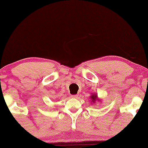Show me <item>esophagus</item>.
<instances>
[{
    "mask_svg": "<svg viewBox=\"0 0 148 148\" xmlns=\"http://www.w3.org/2000/svg\"><path fill=\"white\" fill-rule=\"evenodd\" d=\"M73 98H78V96H79V95L78 94H75V95H72L71 96Z\"/></svg>",
    "mask_w": 148,
    "mask_h": 148,
    "instance_id": "34e87169",
    "label": "esophagus"
}]
</instances>
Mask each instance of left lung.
Segmentation results:
<instances>
[{
	"label": "left lung",
	"mask_w": 148,
	"mask_h": 148,
	"mask_svg": "<svg viewBox=\"0 0 148 148\" xmlns=\"http://www.w3.org/2000/svg\"><path fill=\"white\" fill-rule=\"evenodd\" d=\"M91 99H92V101L93 102H95L96 101V100H97V98H98V96H97V95L96 94H92V96H91Z\"/></svg>",
	"instance_id": "1"
}]
</instances>
